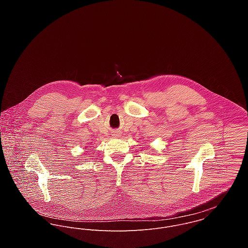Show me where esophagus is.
<instances>
[{"label":"esophagus","instance_id":"34e87169","mask_svg":"<svg viewBox=\"0 0 248 248\" xmlns=\"http://www.w3.org/2000/svg\"><path fill=\"white\" fill-rule=\"evenodd\" d=\"M117 134H118V133H117Z\"/></svg>","mask_w":248,"mask_h":248}]
</instances>
